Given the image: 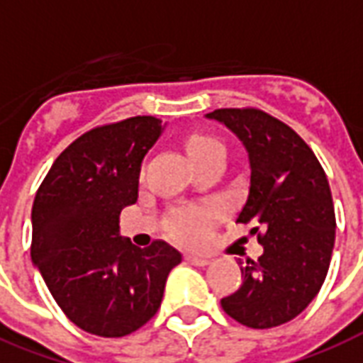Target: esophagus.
Segmentation results:
<instances>
[{
	"label": "esophagus",
	"instance_id": "34e87169",
	"mask_svg": "<svg viewBox=\"0 0 363 363\" xmlns=\"http://www.w3.org/2000/svg\"><path fill=\"white\" fill-rule=\"evenodd\" d=\"M185 261L196 267L210 265V259H208V257H201V255H185Z\"/></svg>",
	"mask_w": 363,
	"mask_h": 363
}]
</instances>
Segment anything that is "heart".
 Masks as SVG:
<instances>
[{
	"label": "heart",
	"instance_id": "obj_1",
	"mask_svg": "<svg viewBox=\"0 0 363 363\" xmlns=\"http://www.w3.org/2000/svg\"><path fill=\"white\" fill-rule=\"evenodd\" d=\"M184 145L187 155L195 164H201L216 153L225 151L220 138L210 136V134H191L185 138ZM212 218L213 210H208V208H178L168 216L164 229L168 237L174 238L176 242L195 244L206 237Z\"/></svg>",
	"mask_w": 363,
	"mask_h": 363
}]
</instances>
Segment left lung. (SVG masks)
<instances>
[{
	"instance_id": "obj_1",
	"label": "left lung",
	"mask_w": 363,
	"mask_h": 363,
	"mask_svg": "<svg viewBox=\"0 0 363 363\" xmlns=\"http://www.w3.org/2000/svg\"><path fill=\"white\" fill-rule=\"evenodd\" d=\"M248 151L250 195L238 223H252L263 246L240 267V288L221 299L238 324L269 330L294 320L322 288L335 242V210L322 164L286 123L255 108L206 113ZM242 265V261H240Z\"/></svg>"
}]
</instances>
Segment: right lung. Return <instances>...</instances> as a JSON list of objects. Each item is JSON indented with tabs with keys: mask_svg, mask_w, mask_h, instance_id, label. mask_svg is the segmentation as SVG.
<instances>
[{
	"mask_svg": "<svg viewBox=\"0 0 363 363\" xmlns=\"http://www.w3.org/2000/svg\"><path fill=\"white\" fill-rule=\"evenodd\" d=\"M161 123L138 115L85 132L35 193L33 265L62 313L92 335L125 337L147 324L182 261L164 240L138 248L119 235L121 210L138 201L140 168Z\"/></svg>",
	"mask_w": 363,
	"mask_h": 363,
	"instance_id": "1",
	"label": "right lung"
}]
</instances>
